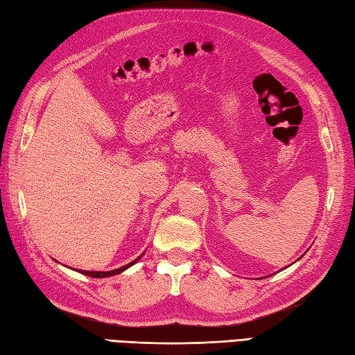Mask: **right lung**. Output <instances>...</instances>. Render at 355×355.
<instances>
[{"label":"right lung","mask_w":355,"mask_h":355,"mask_svg":"<svg viewBox=\"0 0 355 355\" xmlns=\"http://www.w3.org/2000/svg\"><path fill=\"white\" fill-rule=\"evenodd\" d=\"M135 262H137V259L130 262V263H128V266H123V267H120V268H117V270H111V271H85V270H79V273H84V275L89 276V277H107V276H114V275L122 273V271L126 270L128 267L134 266Z\"/></svg>","instance_id":"add662e5"}]
</instances>
